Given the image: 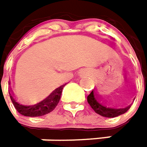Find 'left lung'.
<instances>
[{
    "label": "left lung",
    "instance_id": "1",
    "mask_svg": "<svg viewBox=\"0 0 147 147\" xmlns=\"http://www.w3.org/2000/svg\"><path fill=\"white\" fill-rule=\"evenodd\" d=\"M88 102L94 111L102 116L113 118L118 115L125 113L130 107L131 105L123 107L119 106L118 104H112L107 101H102L99 99L96 93L93 90L87 98Z\"/></svg>",
    "mask_w": 147,
    "mask_h": 147
}]
</instances>
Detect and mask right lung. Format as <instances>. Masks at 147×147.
<instances>
[{"label": "right lung", "mask_w": 147, "mask_h": 147, "mask_svg": "<svg viewBox=\"0 0 147 147\" xmlns=\"http://www.w3.org/2000/svg\"><path fill=\"white\" fill-rule=\"evenodd\" d=\"M64 86L65 84H63L55 89H53L40 96L39 98L32 102H20L14 97L13 92L10 91L9 94L13 106L18 112L25 116L36 117L49 114L54 110L60 101L62 91Z\"/></svg>", "instance_id": "obj_1"}]
</instances>
